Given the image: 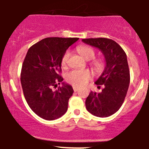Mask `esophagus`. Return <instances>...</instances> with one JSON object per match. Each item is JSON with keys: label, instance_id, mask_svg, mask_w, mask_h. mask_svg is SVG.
<instances>
[{"label": "esophagus", "instance_id": "esophagus-1", "mask_svg": "<svg viewBox=\"0 0 149 149\" xmlns=\"http://www.w3.org/2000/svg\"><path fill=\"white\" fill-rule=\"evenodd\" d=\"M73 90H74V91H77L79 89V87H76V86H73Z\"/></svg>", "mask_w": 149, "mask_h": 149}]
</instances>
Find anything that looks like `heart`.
<instances>
[{
    "label": "heart",
    "mask_w": 149,
    "mask_h": 149,
    "mask_svg": "<svg viewBox=\"0 0 149 149\" xmlns=\"http://www.w3.org/2000/svg\"><path fill=\"white\" fill-rule=\"evenodd\" d=\"M77 51L86 61H91V60L94 59L95 57V52H94V49L89 46H79L77 47ZM70 56V50H66L61 59V64H62L63 67L67 66ZM92 64L94 68L97 70H102L104 66L103 61H100V60L94 61ZM91 76H92V73L88 70H73L68 73L66 79H67L68 82L75 86H82L88 83V81L91 79Z\"/></svg>",
    "instance_id": "heart-1"
}]
</instances>
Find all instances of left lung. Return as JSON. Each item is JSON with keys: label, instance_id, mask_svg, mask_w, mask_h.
I'll return each mask as SVG.
<instances>
[{"label": "left lung", "instance_id": "8db88e82", "mask_svg": "<svg viewBox=\"0 0 149 149\" xmlns=\"http://www.w3.org/2000/svg\"><path fill=\"white\" fill-rule=\"evenodd\" d=\"M85 44L100 49L105 67L94 84L103 85L100 93L91 91L86 100V108L94 116L107 118L120 108L130 84L127 55L116 42L107 38L84 39Z\"/></svg>", "mask_w": 149, "mask_h": 149}]
</instances>
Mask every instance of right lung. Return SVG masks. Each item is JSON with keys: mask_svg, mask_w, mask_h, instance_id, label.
Returning <instances> with one entry per match:
<instances>
[{"mask_svg": "<svg viewBox=\"0 0 149 149\" xmlns=\"http://www.w3.org/2000/svg\"><path fill=\"white\" fill-rule=\"evenodd\" d=\"M79 38L48 37L29 49L22 65L21 83L26 101L31 110L46 120L62 117L73 93V87L58 72L61 59L70 45ZM62 82V86L52 91V86Z\"/></svg>", "mask_w": 149, "mask_h": 149, "instance_id": "add662e5", "label": "right lung"}]
</instances>
